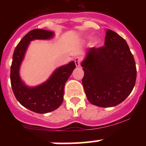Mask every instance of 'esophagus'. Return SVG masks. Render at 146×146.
Returning a JSON list of instances; mask_svg holds the SVG:
<instances>
[{
    "label": "esophagus",
    "instance_id": "obj_1",
    "mask_svg": "<svg viewBox=\"0 0 146 146\" xmlns=\"http://www.w3.org/2000/svg\"><path fill=\"white\" fill-rule=\"evenodd\" d=\"M81 61H82V58L80 57H76L74 58V63H75L76 66H80Z\"/></svg>",
    "mask_w": 146,
    "mask_h": 146
}]
</instances>
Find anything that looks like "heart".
Masks as SVG:
<instances>
[{
    "label": "heart",
    "instance_id": "b5f03b06",
    "mask_svg": "<svg viewBox=\"0 0 146 146\" xmlns=\"http://www.w3.org/2000/svg\"><path fill=\"white\" fill-rule=\"evenodd\" d=\"M97 42H98V40H97V39H95V40H94V44H96V43H97Z\"/></svg>",
    "mask_w": 146,
    "mask_h": 146
}]
</instances>
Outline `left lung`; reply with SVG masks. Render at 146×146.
Returning a JSON list of instances; mask_svg holds the SVG:
<instances>
[{
  "label": "left lung",
  "instance_id": "left-lung-1",
  "mask_svg": "<svg viewBox=\"0 0 146 146\" xmlns=\"http://www.w3.org/2000/svg\"><path fill=\"white\" fill-rule=\"evenodd\" d=\"M82 86L87 99L101 108L118 105L135 87L137 69L133 55L121 36L108 29L104 46L91 47L82 62Z\"/></svg>",
  "mask_w": 146,
  "mask_h": 146
}]
</instances>
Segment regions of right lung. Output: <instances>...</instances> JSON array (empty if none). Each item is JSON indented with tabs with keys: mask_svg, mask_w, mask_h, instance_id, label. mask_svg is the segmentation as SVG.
Masks as SVG:
<instances>
[{
	"mask_svg": "<svg viewBox=\"0 0 146 146\" xmlns=\"http://www.w3.org/2000/svg\"><path fill=\"white\" fill-rule=\"evenodd\" d=\"M53 36V32L50 31L32 30L22 38L13 54L10 73L13 92L23 107L37 113H50L60 106L64 100L65 83L75 69L74 61L59 67L46 82L36 87H28L21 80L19 70L30 42L49 39Z\"/></svg>",
	"mask_w": 146,
	"mask_h": 146,
	"instance_id": "obj_1",
	"label": "right lung"
}]
</instances>
